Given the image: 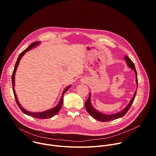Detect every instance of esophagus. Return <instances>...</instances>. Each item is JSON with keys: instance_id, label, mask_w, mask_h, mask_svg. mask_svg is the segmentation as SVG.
<instances>
[{"instance_id": "esophagus-1", "label": "esophagus", "mask_w": 156, "mask_h": 156, "mask_svg": "<svg viewBox=\"0 0 156 156\" xmlns=\"http://www.w3.org/2000/svg\"><path fill=\"white\" fill-rule=\"evenodd\" d=\"M81 82H83V83H86V81H87V80H86L85 79H81Z\"/></svg>"}]
</instances>
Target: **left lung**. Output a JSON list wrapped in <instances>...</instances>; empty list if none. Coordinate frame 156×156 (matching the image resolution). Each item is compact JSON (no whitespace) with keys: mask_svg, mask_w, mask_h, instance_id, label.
Instances as JSON below:
<instances>
[{"mask_svg":"<svg viewBox=\"0 0 156 156\" xmlns=\"http://www.w3.org/2000/svg\"><path fill=\"white\" fill-rule=\"evenodd\" d=\"M124 59L125 60L126 63H127V65L129 68H130L133 72H135V76H136V90L134 94H133V96L132 98V99L130 100L129 102L128 103V104L126 106V107H125L123 110H122L120 112L114 114H103L101 112H99V110H96L92 105L91 103V93H90V95H89V98L87 99V100L85 102V107L86 109L87 110V112L89 113L91 117H93L94 119H95L96 120L100 121V122H108V121H111V120H114L119 118H121L122 117H123L126 112L128 111V110L129 109L130 107L131 106L133 101L135 100L136 94V91H137V87H138V78H137V72L135 69V66L133 62L130 60V58L127 57L126 55H125V58Z\"/></svg>","mask_w":156,"mask_h":156,"instance_id":"obj_1","label":"left lung"}]
</instances>
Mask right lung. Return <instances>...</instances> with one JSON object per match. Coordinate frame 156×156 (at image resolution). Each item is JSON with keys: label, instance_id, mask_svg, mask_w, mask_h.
<instances>
[{"label": "right lung", "instance_id": "right-lung-1", "mask_svg": "<svg viewBox=\"0 0 156 156\" xmlns=\"http://www.w3.org/2000/svg\"><path fill=\"white\" fill-rule=\"evenodd\" d=\"M41 44L40 41H36V42H34L32 43L28 48H27L25 51H23V52H22L19 55V56L18 57V59H17V61H16V62L15 63V65L14 70H13L12 75V87H13V94H14V96H15V98L16 102L18 107L20 108V110L22 111V112H23L25 114L28 115L29 116H31V117H32L33 118L39 119H45L51 118V117L55 116V115H57L58 113V112L60 111V108H61V107L62 106L63 95L65 93V92L67 91V90L71 87V85H69V86L66 87L65 89H64V90H63V91L62 93V96H61V98H60L58 103L57 104V105L56 106H55L54 107H53L52 108H50V109H48L47 110L43 111V112H30V111L26 110L25 108H23V107H22L21 105L20 104L18 100V98H17L15 91V73H16L17 67L18 66V65H19V63H20V61L21 58H22V57H23L26 54L27 52H28L30 50H31V49L37 46L39 44Z\"/></svg>", "mask_w": 156, "mask_h": 156}]
</instances>
